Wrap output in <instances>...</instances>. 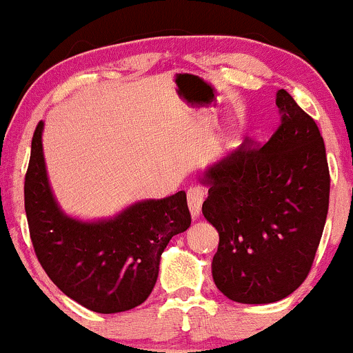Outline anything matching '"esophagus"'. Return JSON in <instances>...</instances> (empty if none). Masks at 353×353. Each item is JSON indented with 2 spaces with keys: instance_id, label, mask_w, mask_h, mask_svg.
Segmentation results:
<instances>
[{
  "instance_id": "34e87169",
  "label": "esophagus",
  "mask_w": 353,
  "mask_h": 353,
  "mask_svg": "<svg viewBox=\"0 0 353 353\" xmlns=\"http://www.w3.org/2000/svg\"><path fill=\"white\" fill-rule=\"evenodd\" d=\"M205 197V190L201 188V185H190L188 189V204L190 209V214L192 217H197L201 214V208L202 202H204Z\"/></svg>"
}]
</instances>
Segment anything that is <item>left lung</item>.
<instances>
[{"instance_id": "8db88e82", "label": "left lung", "mask_w": 353, "mask_h": 353, "mask_svg": "<svg viewBox=\"0 0 353 353\" xmlns=\"http://www.w3.org/2000/svg\"><path fill=\"white\" fill-rule=\"evenodd\" d=\"M281 124L264 145L245 137L210 168L202 214L219 232L212 259L217 289L230 301L270 303L309 275L327 212L330 174L315 121L287 91Z\"/></svg>"}]
</instances>
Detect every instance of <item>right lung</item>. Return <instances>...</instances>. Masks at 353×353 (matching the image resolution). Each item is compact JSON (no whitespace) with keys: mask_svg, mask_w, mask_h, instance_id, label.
Instances as JSON below:
<instances>
[{"mask_svg":"<svg viewBox=\"0 0 353 353\" xmlns=\"http://www.w3.org/2000/svg\"><path fill=\"white\" fill-rule=\"evenodd\" d=\"M41 132L39 121L24 176V209L39 264L61 292L89 310L134 309L156 285L165 245L190 225L185 192L137 202L108 221L64 216L48 182Z\"/></svg>","mask_w":353,"mask_h":353,"instance_id":"add662e5","label":"right lung"}]
</instances>
